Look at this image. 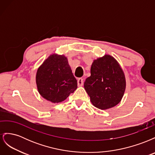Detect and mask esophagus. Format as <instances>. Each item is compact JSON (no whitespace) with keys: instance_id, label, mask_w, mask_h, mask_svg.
I'll use <instances>...</instances> for the list:
<instances>
[{"instance_id":"34e87169","label":"esophagus","mask_w":155,"mask_h":155,"mask_svg":"<svg viewBox=\"0 0 155 155\" xmlns=\"http://www.w3.org/2000/svg\"><path fill=\"white\" fill-rule=\"evenodd\" d=\"M83 85V79L82 78H78V85L81 87Z\"/></svg>"}]
</instances>
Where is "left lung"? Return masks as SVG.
Returning a JSON list of instances; mask_svg holds the SVG:
<instances>
[{
  "label": "left lung",
  "instance_id": "8db88e82",
  "mask_svg": "<svg viewBox=\"0 0 155 155\" xmlns=\"http://www.w3.org/2000/svg\"><path fill=\"white\" fill-rule=\"evenodd\" d=\"M91 76L84 83L92 105L105 110L121 101L125 90V78L122 69L114 58L105 55L94 61Z\"/></svg>",
  "mask_w": 155,
  "mask_h": 155
}]
</instances>
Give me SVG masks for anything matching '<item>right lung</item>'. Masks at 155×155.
<instances>
[{"label":"right lung","instance_id":"right-lung-1","mask_svg":"<svg viewBox=\"0 0 155 155\" xmlns=\"http://www.w3.org/2000/svg\"><path fill=\"white\" fill-rule=\"evenodd\" d=\"M36 83L40 94L52 103L64 101L78 87L67 58L51 55L38 68Z\"/></svg>","mask_w":155,"mask_h":155}]
</instances>
